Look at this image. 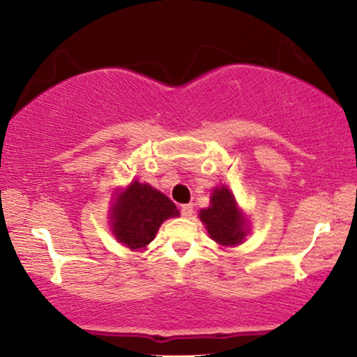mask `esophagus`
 Returning a JSON list of instances; mask_svg holds the SVG:
<instances>
[{
  "instance_id": "obj_1",
  "label": "esophagus",
  "mask_w": 357,
  "mask_h": 357,
  "mask_svg": "<svg viewBox=\"0 0 357 357\" xmlns=\"http://www.w3.org/2000/svg\"><path fill=\"white\" fill-rule=\"evenodd\" d=\"M180 214L183 218H192L193 216V204H182L180 206Z\"/></svg>"
}]
</instances>
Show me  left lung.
<instances>
[{
  "label": "left lung",
  "instance_id": "left-lung-1",
  "mask_svg": "<svg viewBox=\"0 0 357 357\" xmlns=\"http://www.w3.org/2000/svg\"><path fill=\"white\" fill-rule=\"evenodd\" d=\"M199 219L204 222L213 241L221 245H237L245 236V221L237 209L232 193L226 187L214 190L211 206L199 211Z\"/></svg>",
  "mask_w": 357,
  "mask_h": 357
}]
</instances>
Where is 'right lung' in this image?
<instances>
[{
	"label": "right lung",
	"instance_id": "obj_1",
	"mask_svg": "<svg viewBox=\"0 0 357 357\" xmlns=\"http://www.w3.org/2000/svg\"><path fill=\"white\" fill-rule=\"evenodd\" d=\"M178 216L177 206L158 190L133 182L119 197L112 213L115 237L126 247L143 248L155 237L165 219Z\"/></svg>",
	"mask_w": 357,
	"mask_h": 357
}]
</instances>
